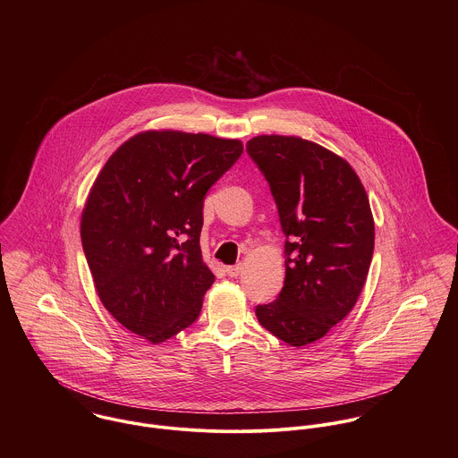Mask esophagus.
<instances>
[{
	"mask_svg": "<svg viewBox=\"0 0 458 458\" xmlns=\"http://www.w3.org/2000/svg\"><path fill=\"white\" fill-rule=\"evenodd\" d=\"M225 271H227V275H229V276H233V278H234V276H240V275L243 273V266H242V264L227 266V267H225Z\"/></svg>",
	"mask_w": 458,
	"mask_h": 458,
	"instance_id": "esophagus-1",
	"label": "esophagus"
}]
</instances>
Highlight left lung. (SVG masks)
<instances>
[{
    "label": "left lung",
    "instance_id": "1",
    "mask_svg": "<svg viewBox=\"0 0 458 458\" xmlns=\"http://www.w3.org/2000/svg\"><path fill=\"white\" fill-rule=\"evenodd\" d=\"M247 153L269 183L285 234L284 287L256 316L276 338L303 347L360 298L374 254L370 202L352 167L312 140L258 135Z\"/></svg>",
    "mask_w": 458,
    "mask_h": 458
}]
</instances>
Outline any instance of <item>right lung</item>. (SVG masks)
Returning a JSON list of instances; mask_svg holds the SVG:
<instances>
[{"mask_svg": "<svg viewBox=\"0 0 458 458\" xmlns=\"http://www.w3.org/2000/svg\"><path fill=\"white\" fill-rule=\"evenodd\" d=\"M242 153L238 139L142 131L111 155L89 191L81 240L97 294L151 344L199 318L215 282L199 247L204 196Z\"/></svg>", "mask_w": 458, "mask_h": 458, "instance_id": "obj_1", "label": "right lung"}]
</instances>
